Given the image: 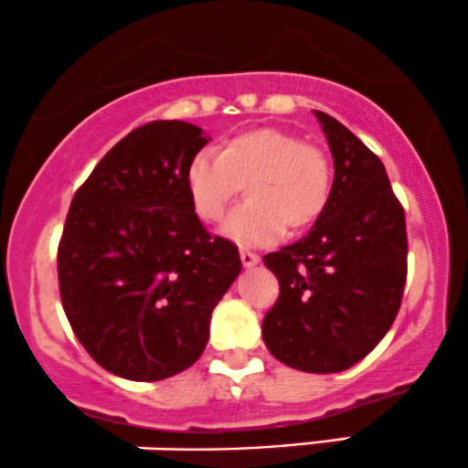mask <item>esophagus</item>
<instances>
[{
    "instance_id": "34e87169",
    "label": "esophagus",
    "mask_w": 468,
    "mask_h": 468,
    "mask_svg": "<svg viewBox=\"0 0 468 468\" xmlns=\"http://www.w3.org/2000/svg\"><path fill=\"white\" fill-rule=\"evenodd\" d=\"M239 258H242V264L246 266V269H250V266H255L260 261V255L253 253V250H249V249L239 250Z\"/></svg>"
}]
</instances>
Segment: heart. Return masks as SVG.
<instances>
[{
  "label": "heart",
  "instance_id": "obj_1",
  "mask_svg": "<svg viewBox=\"0 0 468 468\" xmlns=\"http://www.w3.org/2000/svg\"><path fill=\"white\" fill-rule=\"evenodd\" d=\"M246 184V202L226 218L222 233L244 246H264L284 229L304 230L331 199L333 166L326 151L282 128H253L224 144L222 153H197L186 166V191L202 222H218Z\"/></svg>",
  "mask_w": 468,
  "mask_h": 468
}]
</instances>
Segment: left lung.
<instances>
[{"mask_svg": "<svg viewBox=\"0 0 468 468\" xmlns=\"http://www.w3.org/2000/svg\"><path fill=\"white\" fill-rule=\"evenodd\" d=\"M331 146V199L300 242L264 255L280 297L261 322L271 356L340 373L387 335L407 282V219L387 168L335 117L315 111Z\"/></svg>", "mask_w": 468, "mask_h": 468, "instance_id": "left-lung-1", "label": "left lung"}]
</instances>
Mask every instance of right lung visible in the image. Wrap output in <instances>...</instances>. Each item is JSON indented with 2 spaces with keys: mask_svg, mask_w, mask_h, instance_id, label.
<instances>
[{
  "mask_svg": "<svg viewBox=\"0 0 468 468\" xmlns=\"http://www.w3.org/2000/svg\"><path fill=\"white\" fill-rule=\"evenodd\" d=\"M202 128L148 122L77 188L58 249L59 295L100 367L155 382L197 362L210 313L242 271L238 246L210 238L186 191Z\"/></svg>",
  "mask_w": 468,
  "mask_h": 468,
  "instance_id": "obj_1",
  "label": "right lung"
}]
</instances>
